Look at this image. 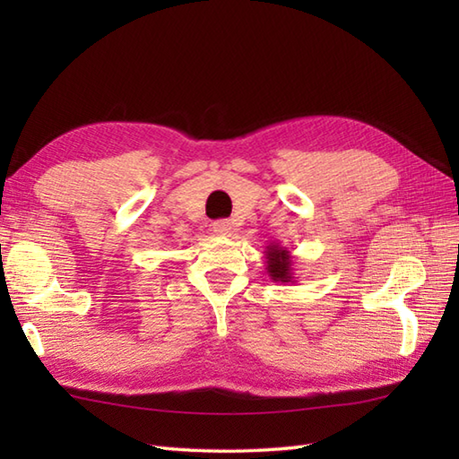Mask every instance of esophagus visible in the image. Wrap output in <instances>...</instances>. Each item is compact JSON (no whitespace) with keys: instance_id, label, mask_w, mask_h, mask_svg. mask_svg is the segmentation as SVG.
<instances>
[{"instance_id":"34e87169","label":"esophagus","mask_w":459,"mask_h":459,"mask_svg":"<svg viewBox=\"0 0 459 459\" xmlns=\"http://www.w3.org/2000/svg\"><path fill=\"white\" fill-rule=\"evenodd\" d=\"M212 230H214V235H219V237H229L232 232V224H230V221H224V219L214 221Z\"/></svg>"}]
</instances>
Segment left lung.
<instances>
[{
    "instance_id": "left-lung-1",
    "label": "left lung",
    "mask_w": 459,
    "mask_h": 459,
    "mask_svg": "<svg viewBox=\"0 0 459 459\" xmlns=\"http://www.w3.org/2000/svg\"><path fill=\"white\" fill-rule=\"evenodd\" d=\"M266 272L272 281H294V260H291L290 250L280 247L278 242H270L266 247Z\"/></svg>"
}]
</instances>
